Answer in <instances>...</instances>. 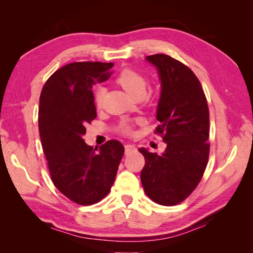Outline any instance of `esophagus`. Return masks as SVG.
<instances>
[{
  "label": "esophagus",
  "instance_id": "34e87169",
  "mask_svg": "<svg viewBox=\"0 0 253 253\" xmlns=\"http://www.w3.org/2000/svg\"><path fill=\"white\" fill-rule=\"evenodd\" d=\"M136 150V147L133 146V144H130V143H126L125 144V153L126 154H128L129 152H131V151H135Z\"/></svg>",
  "mask_w": 253,
  "mask_h": 253
}]
</instances>
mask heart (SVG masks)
Here are the masks:
<instances>
[{"mask_svg":"<svg viewBox=\"0 0 253 253\" xmlns=\"http://www.w3.org/2000/svg\"><path fill=\"white\" fill-rule=\"evenodd\" d=\"M116 83L121 85V87L129 93L133 98L138 95H143L146 92L147 88V78L143 76L141 73H139L135 69L131 68H125L117 75ZM103 95L104 91L103 89H96L94 91L93 101L95 106L101 107L103 103ZM135 123H140V120H137ZM116 131L121 133L123 136H131L133 133V123L130 121H122L116 127Z\"/></svg>","mask_w":253,"mask_h":253,"instance_id":"heart-1","label":"heart"}]
</instances>
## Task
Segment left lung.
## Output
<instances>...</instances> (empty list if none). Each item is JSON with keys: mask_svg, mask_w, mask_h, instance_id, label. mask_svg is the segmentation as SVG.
Returning a JSON list of instances; mask_svg holds the SVG:
<instances>
[{"mask_svg": "<svg viewBox=\"0 0 253 253\" xmlns=\"http://www.w3.org/2000/svg\"><path fill=\"white\" fill-rule=\"evenodd\" d=\"M157 67L162 91L155 133L164 153L139 151L146 160L141 182L146 195L161 206H176L191 195L206 170L210 143L208 101L199 79L185 64L166 54L147 56Z\"/></svg>", "mask_w": 253, "mask_h": 253, "instance_id": "1", "label": "left lung"}]
</instances>
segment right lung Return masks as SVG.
Segmentation results:
<instances>
[{
	"instance_id": "obj_1",
	"label": "right lung",
	"mask_w": 253,
	"mask_h": 253,
	"mask_svg": "<svg viewBox=\"0 0 253 253\" xmlns=\"http://www.w3.org/2000/svg\"><path fill=\"white\" fill-rule=\"evenodd\" d=\"M113 63L75 62L52 74L40 94L39 132L53 184L69 200L91 206L107 196L125 152L117 140L99 148L83 139L96 117L92 85Z\"/></svg>"
}]
</instances>
